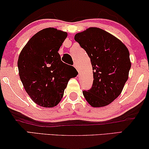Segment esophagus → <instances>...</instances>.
I'll return each instance as SVG.
<instances>
[{
	"label": "esophagus",
	"mask_w": 149,
	"mask_h": 149,
	"mask_svg": "<svg viewBox=\"0 0 149 149\" xmlns=\"http://www.w3.org/2000/svg\"><path fill=\"white\" fill-rule=\"evenodd\" d=\"M74 68L76 69V70H77V72H79V66H78V65H77L76 63H74Z\"/></svg>",
	"instance_id": "esophagus-1"
}]
</instances>
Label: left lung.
I'll list each match as a JSON object with an SVG mask.
<instances>
[{"label":"left lung","mask_w":149,"mask_h":149,"mask_svg":"<svg viewBox=\"0 0 149 149\" xmlns=\"http://www.w3.org/2000/svg\"><path fill=\"white\" fill-rule=\"evenodd\" d=\"M91 58L93 84L83 91L93 107H102L118 97L128 79L131 68L128 49L117 38L98 28H89L74 36Z\"/></svg>","instance_id":"1"}]
</instances>
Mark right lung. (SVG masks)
I'll list each match as a JSON object with an SVG mask.
<instances>
[{
  "instance_id": "add662e5",
  "label": "right lung",
  "mask_w": 149,
  "mask_h": 149,
  "mask_svg": "<svg viewBox=\"0 0 149 149\" xmlns=\"http://www.w3.org/2000/svg\"><path fill=\"white\" fill-rule=\"evenodd\" d=\"M68 33L54 28L43 29L31 38L17 61L19 75L26 93L43 107H54L61 101L68 81L70 67L58 51Z\"/></svg>"
}]
</instances>
